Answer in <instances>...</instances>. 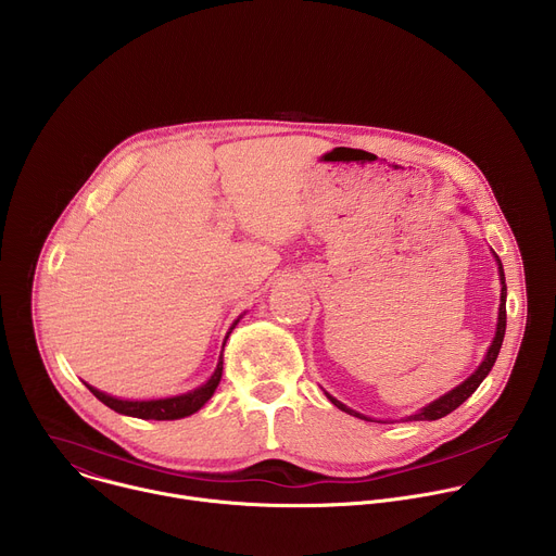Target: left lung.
I'll use <instances>...</instances> for the list:
<instances>
[{"mask_svg": "<svg viewBox=\"0 0 556 556\" xmlns=\"http://www.w3.org/2000/svg\"><path fill=\"white\" fill-rule=\"evenodd\" d=\"M495 260H497V266H500V281H502V299H500V301H502V303H500V316H497V332H495V339H493V343H491V348H489V352H486L482 365H480L478 369H475L462 384H457V387L451 389L448 393L440 395L438 401H433L431 405L422 407L420 412L407 416L405 422H412V420H438V418L448 416L451 412H455V409L468 399V395H470L475 389H478V387L482 384V380H484V378L489 376V371L493 369V365H495V361H497V354H500V350H502V343H504V334H506V277H504V268H502V262H500L497 255H495ZM326 395L330 399V403L337 405L341 412H345V414H350V416H356V418H361V420L374 422L371 418H367V416H363V414H358V412L345 407L341 401H337L334 395H330L328 391H326Z\"/></svg>", "mask_w": 556, "mask_h": 556, "instance_id": "1", "label": "left lung"}]
</instances>
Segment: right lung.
I'll use <instances>...</instances> for the list:
<instances>
[{
	"instance_id": "obj_1",
	"label": "right lung",
	"mask_w": 556,
	"mask_h": 556,
	"mask_svg": "<svg viewBox=\"0 0 556 556\" xmlns=\"http://www.w3.org/2000/svg\"><path fill=\"white\" fill-rule=\"evenodd\" d=\"M240 319H242V316H240ZM240 319H237V321H240ZM237 321L230 326L228 334L232 332ZM228 334H226V339H228ZM226 339H224V345H226ZM224 345H222V352H224ZM222 369H224V361H222V354H219L217 367H215L213 376L204 384H200L193 391L174 395V399H161V401H121V399H114V395H108V393H103V391H99V389H94L90 384H88V389L97 395V399L103 405H108L116 414L140 418V420H180V418H187V416H191V414H195L198 409L204 407V403L211 399L213 391L219 384Z\"/></svg>"
}]
</instances>
